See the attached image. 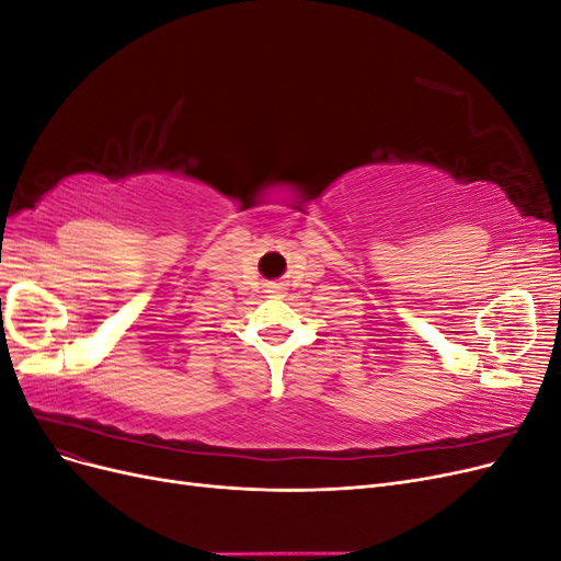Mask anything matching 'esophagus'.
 Segmentation results:
<instances>
[{
  "label": "esophagus",
  "mask_w": 561,
  "mask_h": 561,
  "mask_svg": "<svg viewBox=\"0 0 561 561\" xmlns=\"http://www.w3.org/2000/svg\"><path fill=\"white\" fill-rule=\"evenodd\" d=\"M271 293H280V290H271Z\"/></svg>",
  "instance_id": "obj_1"
}]
</instances>
